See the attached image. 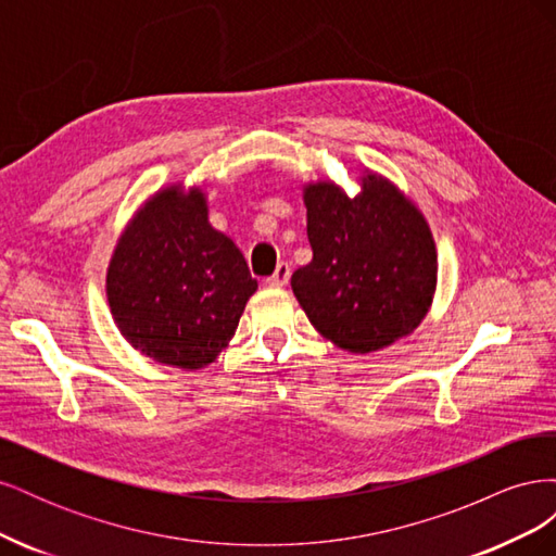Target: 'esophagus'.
<instances>
[{"mask_svg": "<svg viewBox=\"0 0 556 556\" xmlns=\"http://www.w3.org/2000/svg\"><path fill=\"white\" fill-rule=\"evenodd\" d=\"M290 276H292L290 264H288V262H280V264L276 266L274 276L266 278V285H271V288H285V285H288V280H290Z\"/></svg>", "mask_w": 556, "mask_h": 556, "instance_id": "obj_1", "label": "esophagus"}]
</instances>
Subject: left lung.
Masks as SVG:
<instances>
[{"label": "left lung", "instance_id": "1", "mask_svg": "<svg viewBox=\"0 0 556 556\" xmlns=\"http://www.w3.org/2000/svg\"><path fill=\"white\" fill-rule=\"evenodd\" d=\"M313 260L292 274L311 325L336 348L366 355L406 339L427 317L439 255L425 213L376 172L359 192L333 180L304 185Z\"/></svg>", "mask_w": 556, "mask_h": 556}]
</instances>
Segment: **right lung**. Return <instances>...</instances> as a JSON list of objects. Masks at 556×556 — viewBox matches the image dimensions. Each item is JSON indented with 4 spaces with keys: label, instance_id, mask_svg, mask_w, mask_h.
Segmentation results:
<instances>
[{
    "label": "right lung",
    "instance_id": "add662e5",
    "mask_svg": "<svg viewBox=\"0 0 556 556\" xmlns=\"http://www.w3.org/2000/svg\"><path fill=\"white\" fill-rule=\"evenodd\" d=\"M257 280L208 223L206 192L172 182L148 197L115 243L106 296L115 327L141 355L204 368L237 333Z\"/></svg>",
    "mask_w": 556,
    "mask_h": 556
}]
</instances>
